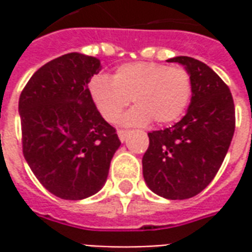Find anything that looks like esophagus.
Returning a JSON list of instances; mask_svg holds the SVG:
<instances>
[{"label":"esophagus","mask_w":252,"mask_h":252,"mask_svg":"<svg viewBox=\"0 0 252 252\" xmlns=\"http://www.w3.org/2000/svg\"><path fill=\"white\" fill-rule=\"evenodd\" d=\"M128 133H129V131H126V129H119V132H117L119 139H120L121 142H124V140H126V136H128Z\"/></svg>","instance_id":"1"}]
</instances>
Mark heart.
Returning a JSON list of instances; mask_svg holds the SVG:
<instances>
[{
    "label": "heart",
    "mask_w": 252,
    "mask_h": 252,
    "mask_svg": "<svg viewBox=\"0 0 252 252\" xmlns=\"http://www.w3.org/2000/svg\"><path fill=\"white\" fill-rule=\"evenodd\" d=\"M88 90L95 109L108 123L119 120L131 99L135 106L124 116V124L142 126L153 120L163 126L184 115L191 99L193 81L184 67L136 62L117 67L112 79L95 75Z\"/></svg>",
    "instance_id": "b5f03b06"
}]
</instances>
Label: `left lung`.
Here are the masks:
<instances>
[{"instance_id":"left-lung-1","label":"left lung","mask_w":252,"mask_h":252,"mask_svg":"<svg viewBox=\"0 0 252 252\" xmlns=\"http://www.w3.org/2000/svg\"><path fill=\"white\" fill-rule=\"evenodd\" d=\"M167 62L190 72L191 102L177 124L148 133L143 175L154 193L185 200L205 189L220 169L235 132V105L229 88L205 63L190 57Z\"/></svg>"}]
</instances>
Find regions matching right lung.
Wrapping results in <instances>:
<instances>
[{
  "label": "right lung",
  "instance_id": "obj_1",
  "mask_svg": "<svg viewBox=\"0 0 252 252\" xmlns=\"http://www.w3.org/2000/svg\"><path fill=\"white\" fill-rule=\"evenodd\" d=\"M98 70L97 58L70 52L41 66L20 94L25 160L41 185L63 200L95 194L121 144L89 95Z\"/></svg>",
  "mask_w": 252,
  "mask_h": 252
}]
</instances>
